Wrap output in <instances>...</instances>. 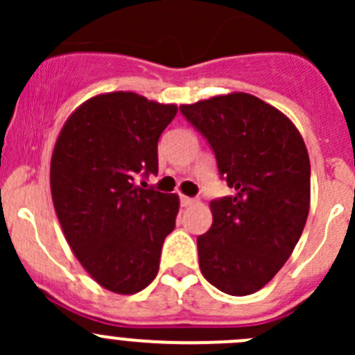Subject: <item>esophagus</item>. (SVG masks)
<instances>
[{
  "instance_id": "esophagus-1",
  "label": "esophagus",
  "mask_w": 355,
  "mask_h": 355,
  "mask_svg": "<svg viewBox=\"0 0 355 355\" xmlns=\"http://www.w3.org/2000/svg\"><path fill=\"white\" fill-rule=\"evenodd\" d=\"M180 204L184 207H187V206H191V204H194V199L187 198V196H180Z\"/></svg>"
}]
</instances>
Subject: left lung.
<instances>
[{"label":"left lung","instance_id":"8db88e82","mask_svg":"<svg viewBox=\"0 0 355 355\" xmlns=\"http://www.w3.org/2000/svg\"><path fill=\"white\" fill-rule=\"evenodd\" d=\"M207 139L232 198L211 200L213 225L198 237L199 266L228 295H250L295 249L311 204L306 144L287 114L247 92L182 105Z\"/></svg>","mask_w":355,"mask_h":355}]
</instances>
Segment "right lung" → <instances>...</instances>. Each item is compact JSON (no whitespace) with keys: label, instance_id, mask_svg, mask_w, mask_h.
I'll return each instance as SVG.
<instances>
[{"label":"right lung","instance_id":"right-lung-1","mask_svg":"<svg viewBox=\"0 0 355 355\" xmlns=\"http://www.w3.org/2000/svg\"><path fill=\"white\" fill-rule=\"evenodd\" d=\"M177 111L135 92H105L82 103L56 139V216L78 263L110 292H141L159 270L180 200L137 178L157 173V139Z\"/></svg>","mask_w":355,"mask_h":355}]
</instances>
